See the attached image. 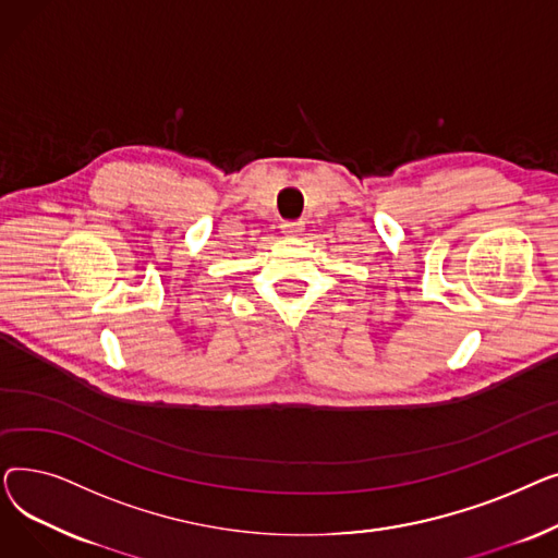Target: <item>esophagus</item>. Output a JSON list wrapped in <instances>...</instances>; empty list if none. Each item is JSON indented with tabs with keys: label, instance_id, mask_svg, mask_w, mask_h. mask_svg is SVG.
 Segmentation results:
<instances>
[{
	"label": "esophagus",
	"instance_id": "1",
	"mask_svg": "<svg viewBox=\"0 0 558 558\" xmlns=\"http://www.w3.org/2000/svg\"><path fill=\"white\" fill-rule=\"evenodd\" d=\"M282 232L287 234V238H296V234L303 232V223L301 221H284Z\"/></svg>",
	"mask_w": 558,
	"mask_h": 558
}]
</instances>
